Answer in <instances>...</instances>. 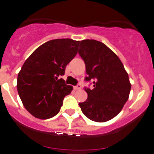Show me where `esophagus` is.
Instances as JSON below:
<instances>
[{
  "instance_id": "34e87169",
  "label": "esophagus",
  "mask_w": 154,
  "mask_h": 154,
  "mask_svg": "<svg viewBox=\"0 0 154 154\" xmlns=\"http://www.w3.org/2000/svg\"><path fill=\"white\" fill-rule=\"evenodd\" d=\"M74 89H75V90H79V89H81V85H77V86L74 87Z\"/></svg>"
}]
</instances>
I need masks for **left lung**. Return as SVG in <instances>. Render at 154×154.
Segmentation results:
<instances>
[{"instance_id": "1", "label": "left lung", "mask_w": 154, "mask_h": 154, "mask_svg": "<svg viewBox=\"0 0 154 154\" xmlns=\"http://www.w3.org/2000/svg\"><path fill=\"white\" fill-rule=\"evenodd\" d=\"M79 47L87 74L85 80H94V89L85 87L88 97L79 105L90 120L107 122L117 115L129 99V75L118 56L102 42L84 40Z\"/></svg>"}]
</instances>
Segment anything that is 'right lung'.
Here are the masks:
<instances>
[{
	"mask_svg": "<svg viewBox=\"0 0 154 154\" xmlns=\"http://www.w3.org/2000/svg\"><path fill=\"white\" fill-rule=\"evenodd\" d=\"M80 41L55 39L38 47L25 60L17 79L23 106L35 117L48 119L58 114L73 87L60 77L77 53Z\"/></svg>",
	"mask_w": 154,
	"mask_h": 154,
	"instance_id": "add662e5",
	"label": "right lung"
}]
</instances>
